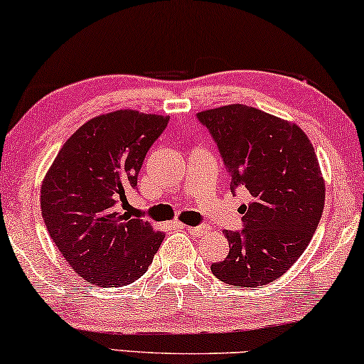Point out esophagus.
I'll return each mask as SVG.
<instances>
[{
    "label": "esophagus",
    "instance_id": "34e87169",
    "mask_svg": "<svg viewBox=\"0 0 364 364\" xmlns=\"http://www.w3.org/2000/svg\"><path fill=\"white\" fill-rule=\"evenodd\" d=\"M183 228H186L193 237H199V235H204L207 232L205 228H187V225H183Z\"/></svg>",
    "mask_w": 364,
    "mask_h": 364
}]
</instances>
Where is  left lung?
I'll use <instances>...</instances> for the list:
<instances>
[{
    "instance_id": "left-lung-1",
    "label": "left lung",
    "mask_w": 364,
    "mask_h": 364,
    "mask_svg": "<svg viewBox=\"0 0 364 364\" xmlns=\"http://www.w3.org/2000/svg\"><path fill=\"white\" fill-rule=\"evenodd\" d=\"M230 176L247 188L244 229L225 230L229 254L210 266L217 279L257 287L279 279L306 251L324 209V178L314 147L292 122L232 103L200 112Z\"/></svg>"
}]
</instances>
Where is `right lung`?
Returning a JSON list of instances; mask_svg holds the SVG:
<instances>
[{
    "mask_svg": "<svg viewBox=\"0 0 364 364\" xmlns=\"http://www.w3.org/2000/svg\"><path fill=\"white\" fill-rule=\"evenodd\" d=\"M168 117L115 110L93 117L60 149L41 183L50 237L80 277L122 287L147 272L165 237L149 223L117 212L136 188L141 162Z\"/></svg>",
    "mask_w": 364,
    "mask_h": 364,
    "instance_id": "obj_1",
    "label": "right lung"
}]
</instances>
